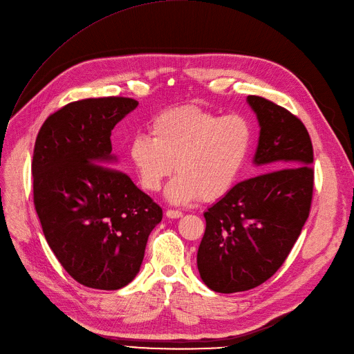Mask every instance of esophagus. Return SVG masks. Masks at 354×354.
<instances>
[{
    "label": "esophagus",
    "mask_w": 354,
    "mask_h": 354,
    "mask_svg": "<svg viewBox=\"0 0 354 354\" xmlns=\"http://www.w3.org/2000/svg\"><path fill=\"white\" fill-rule=\"evenodd\" d=\"M167 216L171 219H179L183 216V214L180 210H175V209H168L167 210Z\"/></svg>",
    "instance_id": "esophagus-1"
}]
</instances>
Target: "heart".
I'll return each mask as SVG.
<instances>
[{
	"label": "heart",
	"mask_w": 354,
	"mask_h": 354,
	"mask_svg": "<svg viewBox=\"0 0 354 354\" xmlns=\"http://www.w3.org/2000/svg\"><path fill=\"white\" fill-rule=\"evenodd\" d=\"M149 135H136L129 159L140 186L158 192L174 172L167 198L187 203L216 201L239 182L253 148L254 129L248 116L219 115L199 106H182L155 116Z\"/></svg>",
	"instance_id": "heart-1"
}]
</instances>
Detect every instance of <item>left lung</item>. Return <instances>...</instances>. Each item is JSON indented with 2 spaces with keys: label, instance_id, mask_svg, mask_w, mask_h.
Here are the masks:
<instances>
[{
  "label": "left lung",
  "instance_id": "8db88e82",
  "mask_svg": "<svg viewBox=\"0 0 354 354\" xmlns=\"http://www.w3.org/2000/svg\"><path fill=\"white\" fill-rule=\"evenodd\" d=\"M248 102L261 125L254 163L265 174L239 182L205 212L198 249L201 277L219 293L253 289L277 272L309 218L313 198L308 129L266 98L249 95Z\"/></svg>",
  "mask_w": 354,
  "mask_h": 354
}]
</instances>
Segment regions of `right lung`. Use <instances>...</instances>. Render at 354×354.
<instances>
[{"mask_svg": "<svg viewBox=\"0 0 354 354\" xmlns=\"http://www.w3.org/2000/svg\"><path fill=\"white\" fill-rule=\"evenodd\" d=\"M136 106L124 97L75 101L46 118L37 135L32 189L44 236L68 274L91 289L127 286L162 221V207L108 167L111 131Z\"/></svg>", "mask_w": 354, "mask_h": 354, "instance_id": "obj_1", "label": "right lung"}]
</instances>
